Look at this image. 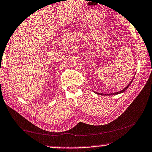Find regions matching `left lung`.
<instances>
[{"label":"left lung","instance_id":"8db88e82","mask_svg":"<svg viewBox=\"0 0 152 152\" xmlns=\"http://www.w3.org/2000/svg\"><path fill=\"white\" fill-rule=\"evenodd\" d=\"M133 80H134V77H133V79L132 80V81H130V82L129 83V84L125 88H124L122 90V91H118V92H114V93H110V94H104V93H99V92H95L96 94H101V95H107V96H110V95H116V94H121V93H123V92H125V91H126V90L128 88V87L129 86H130V84L132 83V81H133Z\"/></svg>","mask_w":152,"mask_h":152}]
</instances>
